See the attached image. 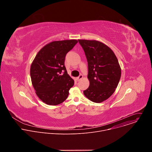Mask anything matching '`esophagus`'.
<instances>
[{
    "mask_svg": "<svg viewBox=\"0 0 152 152\" xmlns=\"http://www.w3.org/2000/svg\"><path fill=\"white\" fill-rule=\"evenodd\" d=\"M82 77H83V75H80L76 78V79H77V81H79V80H80L82 79Z\"/></svg>",
    "mask_w": 152,
    "mask_h": 152,
    "instance_id": "obj_1",
    "label": "esophagus"
}]
</instances>
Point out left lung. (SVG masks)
<instances>
[{
	"label": "left lung",
	"mask_w": 152,
	"mask_h": 152,
	"mask_svg": "<svg viewBox=\"0 0 152 152\" xmlns=\"http://www.w3.org/2000/svg\"><path fill=\"white\" fill-rule=\"evenodd\" d=\"M88 62L90 86L83 91L91 101L100 103L115 91L121 77V68L113 51L96 40L78 39Z\"/></svg>",
	"instance_id": "left-lung-1"
}]
</instances>
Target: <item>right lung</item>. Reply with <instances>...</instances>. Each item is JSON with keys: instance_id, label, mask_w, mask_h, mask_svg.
I'll use <instances>...</instances> for the list:
<instances>
[{"instance_id": "add662e5", "label": "right lung", "mask_w": 152, "mask_h": 152, "mask_svg": "<svg viewBox=\"0 0 152 152\" xmlns=\"http://www.w3.org/2000/svg\"><path fill=\"white\" fill-rule=\"evenodd\" d=\"M76 39L55 41L43 47L31 66V77L38 97L45 103L57 105L66 100L74 80L64 66L66 54L77 44Z\"/></svg>"}]
</instances>
